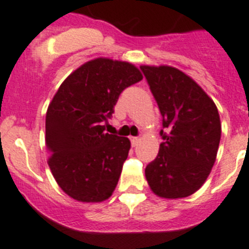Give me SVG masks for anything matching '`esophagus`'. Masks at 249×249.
Listing matches in <instances>:
<instances>
[{"label": "esophagus", "instance_id": "obj_1", "mask_svg": "<svg viewBox=\"0 0 249 249\" xmlns=\"http://www.w3.org/2000/svg\"><path fill=\"white\" fill-rule=\"evenodd\" d=\"M130 142H131V145H133V146H137L138 144H139L140 139H139V138L133 137V138H131V139H130Z\"/></svg>", "mask_w": 249, "mask_h": 249}]
</instances>
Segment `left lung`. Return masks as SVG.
Returning <instances> with one entry per match:
<instances>
[{"mask_svg": "<svg viewBox=\"0 0 249 249\" xmlns=\"http://www.w3.org/2000/svg\"><path fill=\"white\" fill-rule=\"evenodd\" d=\"M163 116L159 153L145 168L161 198H184L199 189L214 165L220 119L214 101L192 77L172 66H140Z\"/></svg>", "mask_w": 249, "mask_h": 249, "instance_id": "1", "label": "left lung"}]
</instances>
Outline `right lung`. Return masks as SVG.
Instances as JSON below:
<instances>
[{
  "label": "right lung",
  "instance_id": "1",
  "mask_svg": "<svg viewBox=\"0 0 249 249\" xmlns=\"http://www.w3.org/2000/svg\"><path fill=\"white\" fill-rule=\"evenodd\" d=\"M142 75L133 64L99 57L70 73L46 112L49 166L65 193L79 202L112 194L130 140L105 133L123 90Z\"/></svg>",
  "mask_w": 249,
  "mask_h": 249
}]
</instances>
